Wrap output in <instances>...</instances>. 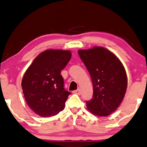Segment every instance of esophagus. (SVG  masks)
Segmentation results:
<instances>
[{"label": "esophagus", "instance_id": "1", "mask_svg": "<svg viewBox=\"0 0 147 147\" xmlns=\"http://www.w3.org/2000/svg\"><path fill=\"white\" fill-rule=\"evenodd\" d=\"M80 92H81L80 91V88H78V89L74 90V93H76V94H78V95H80Z\"/></svg>", "mask_w": 147, "mask_h": 147}]
</instances>
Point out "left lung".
<instances>
[{"mask_svg":"<svg viewBox=\"0 0 147 147\" xmlns=\"http://www.w3.org/2000/svg\"><path fill=\"white\" fill-rule=\"evenodd\" d=\"M78 54L93 86V97L86 101L88 110L100 117L110 115L120 106L126 92L127 78L123 65L103 47L80 50Z\"/></svg>","mask_w":147,"mask_h":147,"instance_id":"left-lung-1","label":"left lung"}]
</instances>
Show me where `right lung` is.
<instances>
[{"instance_id": "obj_1", "label": "right lung", "mask_w": 147, "mask_h": 147, "mask_svg": "<svg viewBox=\"0 0 147 147\" xmlns=\"http://www.w3.org/2000/svg\"><path fill=\"white\" fill-rule=\"evenodd\" d=\"M68 50H47L35 58L22 80L25 100L42 117L57 115L64 109L70 92L64 88L61 70L70 61Z\"/></svg>"}]
</instances>
